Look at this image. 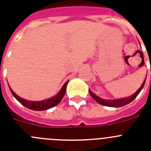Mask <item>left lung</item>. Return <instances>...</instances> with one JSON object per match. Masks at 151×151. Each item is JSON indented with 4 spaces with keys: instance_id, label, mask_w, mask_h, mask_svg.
<instances>
[{
    "instance_id": "left-lung-1",
    "label": "left lung",
    "mask_w": 151,
    "mask_h": 151,
    "mask_svg": "<svg viewBox=\"0 0 151 151\" xmlns=\"http://www.w3.org/2000/svg\"><path fill=\"white\" fill-rule=\"evenodd\" d=\"M145 81H146V78L144 81V82L142 83L141 87L139 88L137 91L134 93V94H132L130 97H124V98H120V99H115V100H106V99H102L101 97H99L98 96H97L96 94H94L93 92L91 91V90H89V93L91 95V97L97 101L98 104L101 105H104V106H111V107H120V106H125V105L128 104L129 103H131L133 100L138 95V94L140 93L142 88H143L144 85H145Z\"/></svg>"
}]
</instances>
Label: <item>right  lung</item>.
Returning <instances> with one entry per match:
<instances>
[{
	"mask_svg": "<svg viewBox=\"0 0 151 151\" xmlns=\"http://www.w3.org/2000/svg\"><path fill=\"white\" fill-rule=\"evenodd\" d=\"M68 82L69 81H67L66 83L63 85L62 88L57 93V95H55L53 97H50L49 99L41 101H31L26 99H23L22 97H19L16 93H14V91L10 88V86H9V88H10V90L11 91V93L13 95V97H15L16 99L21 104H22L23 106H26V107L29 108L30 110H35V111H41V110H48V109H50V108L57 106L62 101L63 97V96L66 94V86H67Z\"/></svg>",
	"mask_w": 151,
	"mask_h": 151,
	"instance_id": "obj_1",
	"label": "right lung"
}]
</instances>
